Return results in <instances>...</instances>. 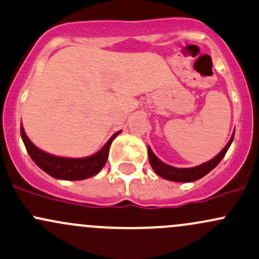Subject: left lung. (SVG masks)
<instances>
[{
  "label": "left lung",
  "instance_id": "left-lung-1",
  "mask_svg": "<svg viewBox=\"0 0 259 259\" xmlns=\"http://www.w3.org/2000/svg\"><path fill=\"white\" fill-rule=\"evenodd\" d=\"M233 138H235V134L232 135V138L230 139V141L227 143V145L222 149V151L220 152L219 155L213 157L209 161L205 162L202 165L195 166V167H190V168H178L174 167V166L166 165L165 162H162L161 160L157 159L155 156V154L152 152L150 148L149 149V161H150V165L152 167V170L157 174L159 176L164 178L166 180H170V181H176V182H191V181H196V180L203 178L205 175H207L209 171L212 168L216 167L219 165V162L223 159V156L227 152L228 148L232 144Z\"/></svg>",
  "mask_w": 259,
  "mask_h": 259
}]
</instances>
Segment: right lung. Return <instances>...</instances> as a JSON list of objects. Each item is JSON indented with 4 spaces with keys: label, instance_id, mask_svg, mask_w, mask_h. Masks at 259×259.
I'll list each match as a JSON object with an SVG mask.
<instances>
[{
    "label": "right lung",
    "instance_id": "obj_1",
    "mask_svg": "<svg viewBox=\"0 0 259 259\" xmlns=\"http://www.w3.org/2000/svg\"><path fill=\"white\" fill-rule=\"evenodd\" d=\"M120 132L115 133L104 146L100 149L97 154L83 159H68V157L53 156L47 152L39 150L37 146L32 144V141L27 138L23 127L21 126V137L23 140L24 146L28 151L29 156L32 157L37 166H39L45 172L51 175L54 179L61 180H83L91 176L97 175L108 160L109 149H110L111 141Z\"/></svg>",
    "mask_w": 259,
    "mask_h": 259
}]
</instances>
